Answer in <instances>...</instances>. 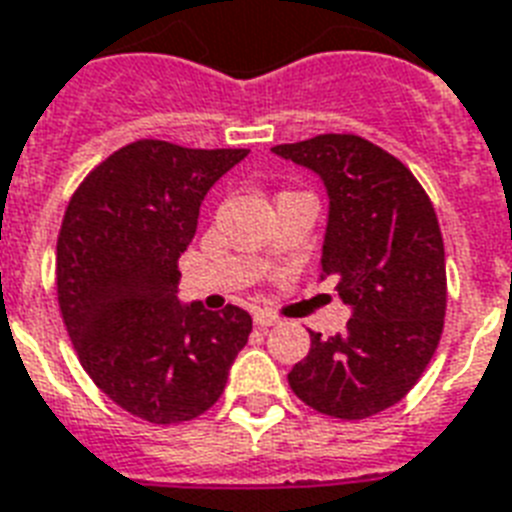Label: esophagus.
Here are the masks:
<instances>
[{"mask_svg": "<svg viewBox=\"0 0 512 512\" xmlns=\"http://www.w3.org/2000/svg\"><path fill=\"white\" fill-rule=\"evenodd\" d=\"M279 316L276 313H268V311H257L255 313V324L257 327H276L279 324Z\"/></svg>", "mask_w": 512, "mask_h": 512, "instance_id": "1", "label": "esophagus"}]
</instances>
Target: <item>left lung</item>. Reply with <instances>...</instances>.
Returning <instances> with one entry per match:
<instances>
[{"mask_svg": "<svg viewBox=\"0 0 512 512\" xmlns=\"http://www.w3.org/2000/svg\"><path fill=\"white\" fill-rule=\"evenodd\" d=\"M324 180L329 220L321 271L353 316L311 332L289 388L316 412L364 420L398 404L436 353L446 316V260L436 209L396 156L358 135H316L273 148Z\"/></svg>", "mask_w": 512, "mask_h": 512, "instance_id": "1", "label": "left lung"}]
</instances>
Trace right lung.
<instances>
[{
  "label": "right lung",
  "mask_w": 512,
  "mask_h": 512,
  "mask_svg": "<svg viewBox=\"0 0 512 512\" xmlns=\"http://www.w3.org/2000/svg\"><path fill=\"white\" fill-rule=\"evenodd\" d=\"M247 154L135 140L68 201L55 260L60 316L84 372L140 420L172 425L207 412L247 345V311L177 300V260L201 201Z\"/></svg>",
  "instance_id": "obj_1"
}]
</instances>
